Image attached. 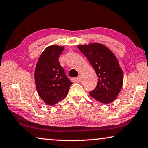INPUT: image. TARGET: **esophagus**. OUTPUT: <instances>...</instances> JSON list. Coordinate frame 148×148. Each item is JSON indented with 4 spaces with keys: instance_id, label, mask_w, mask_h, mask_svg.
<instances>
[{
    "instance_id": "obj_1",
    "label": "esophagus",
    "mask_w": 148,
    "mask_h": 148,
    "mask_svg": "<svg viewBox=\"0 0 148 148\" xmlns=\"http://www.w3.org/2000/svg\"><path fill=\"white\" fill-rule=\"evenodd\" d=\"M75 79V81H77V82H80V81H81V76H78L77 77H76Z\"/></svg>"
}]
</instances>
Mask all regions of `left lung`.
<instances>
[{"label":"left lung","mask_w":148,"mask_h":148,"mask_svg":"<svg viewBox=\"0 0 148 148\" xmlns=\"http://www.w3.org/2000/svg\"><path fill=\"white\" fill-rule=\"evenodd\" d=\"M78 49L87 57L98 77L97 85L89 94L104 104L116 99L123 81V71L114 54L101 43L79 45Z\"/></svg>","instance_id":"8db88e82"}]
</instances>
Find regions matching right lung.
Here are the masks:
<instances>
[{
  "mask_svg": "<svg viewBox=\"0 0 148 148\" xmlns=\"http://www.w3.org/2000/svg\"><path fill=\"white\" fill-rule=\"evenodd\" d=\"M63 47H47L36 65L35 80L38 95L46 104L54 106L67 97L72 82L59 62Z\"/></svg>",
  "mask_w": 148,
  "mask_h": 148,
  "instance_id": "add662e5",
  "label": "right lung"
}]
</instances>
